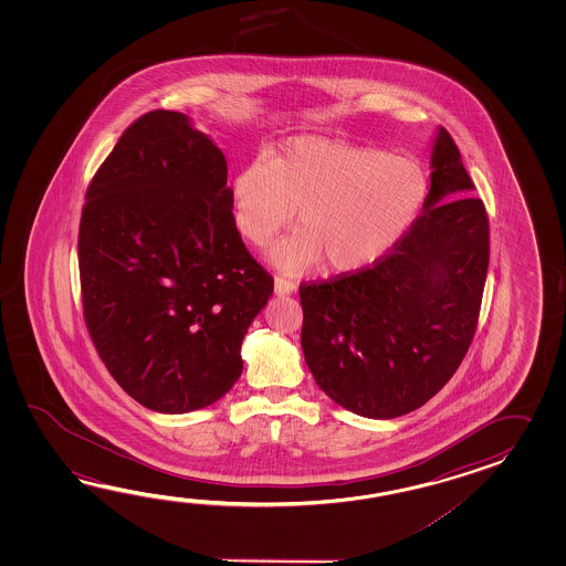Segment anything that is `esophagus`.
Returning a JSON list of instances; mask_svg holds the SVG:
<instances>
[{
  "mask_svg": "<svg viewBox=\"0 0 566 566\" xmlns=\"http://www.w3.org/2000/svg\"><path fill=\"white\" fill-rule=\"evenodd\" d=\"M297 291V285L289 279L275 277V295L283 297V295H293Z\"/></svg>",
  "mask_w": 566,
  "mask_h": 566,
  "instance_id": "1",
  "label": "esophagus"
}]
</instances>
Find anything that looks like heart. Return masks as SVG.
<instances>
[{"mask_svg":"<svg viewBox=\"0 0 566 566\" xmlns=\"http://www.w3.org/2000/svg\"><path fill=\"white\" fill-rule=\"evenodd\" d=\"M417 159L327 137H291L265 164L242 166L232 178L237 229L265 247L297 212L300 234L271 249V263L289 275L322 265L354 273L392 251L427 198Z\"/></svg>","mask_w":566,"mask_h":566,"instance_id":"b5f03b06","label":"heart"}]
</instances>
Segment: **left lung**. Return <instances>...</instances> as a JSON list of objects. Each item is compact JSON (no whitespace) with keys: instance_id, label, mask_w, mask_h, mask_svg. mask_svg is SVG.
Listing matches in <instances>:
<instances>
[{"instance_id":"obj_1","label":"left lung","mask_w":566,"mask_h":566,"mask_svg":"<svg viewBox=\"0 0 566 566\" xmlns=\"http://www.w3.org/2000/svg\"><path fill=\"white\" fill-rule=\"evenodd\" d=\"M439 127L421 217L370 269L300 289L301 348L317 386L368 419L419 409L455 374L480 315L490 224Z\"/></svg>"}]
</instances>
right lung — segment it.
<instances>
[{
	"mask_svg": "<svg viewBox=\"0 0 566 566\" xmlns=\"http://www.w3.org/2000/svg\"><path fill=\"white\" fill-rule=\"evenodd\" d=\"M227 157L178 111L120 135L86 190L78 269L88 334L120 388L184 415L224 397L273 279L232 217Z\"/></svg>",
	"mask_w": 566,
	"mask_h": 566,
	"instance_id": "obj_1",
	"label": "right lung"
}]
</instances>
